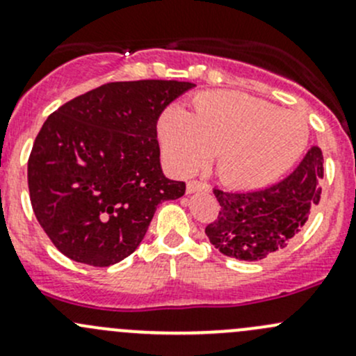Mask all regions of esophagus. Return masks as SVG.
I'll return each mask as SVG.
<instances>
[{"instance_id":"1","label":"esophagus","mask_w":356,"mask_h":356,"mask_svg":"<svg viewBox=\"0 0 356 356\" xmlns=\"http://www.w3.org/2000/svg\"><path fill=\"white\" fill-rule=\"evenodd\" d=\"M210 191V184L203 181H189L188 182V193H208Z\"/></svg>"}]
</instances>
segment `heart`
I'll list each match as a JSON object with an SVG mask.
<instances>
[{"mask_svg": "<svg viewBox=\"0 0 356 356\" xmlns=\"http://www.w3.org/2000/svg\"><path fill=\"white\" fill-rule=\"evenodd\" d=\"M167 163L188 175L217 153V174L236 189L267 188L293 168L308 145L301 115L236 91H207L193 113L167 106L156 124Z\"/></svg>", "mask_w": 356, "mask_h": 356, "instance_id": "obj_1", "label": "heart"}]
</instances>
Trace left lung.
Returning <instances> with one entry per match:
<instances>
[{"label": "left lung", "mask_w": 356, "mask_h": 356, "mask_svg": "<svg viewBox=\"0 0 356 356\" xmlns=\"http://www.w3.org/2000/svg\"><path fill=\"white\" fill-rule=\"evenodd\" d=\"M324 156L312 146L296 170L270 188L250 193L213 189L218 217L204 234L225 257L257 261L282 250L307 224L321 201Z\"/></svg>", "instance_id": "left-lung-1"}]
</instances>
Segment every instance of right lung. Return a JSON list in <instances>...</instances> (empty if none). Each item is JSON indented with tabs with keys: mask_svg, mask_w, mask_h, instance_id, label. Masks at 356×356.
Returning <instances> with one entry per match:
<instances>
[{
	"mask_svg": "<svg viewBox=\"0 0 356 356\" xmlns=\"http://www.w3.org/2000/svg\"><path fill=\"white\" fill-rule=\"evenodd\" d=\"M179 81L108 82L42 124L27 163L35 218L70 260L110 267L134 253L161 201L184 195L160 167L156 122Z\"/></svg>",
	"mask_w": 356,
	"mask_h": 356,
	"instance_id": "right-lung-1",
	"label": "right lung"
}]
</instances>
